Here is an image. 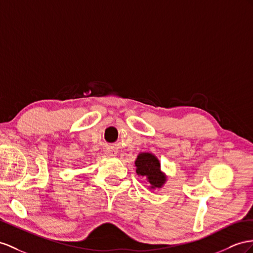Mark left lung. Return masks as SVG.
Here are the masks:
<instances>
[{"instance_id":"8db88e82","label":"left lung","mask_w":253,"mask_h":253,"mask_svg":"<svg viewBox=\"0 0 253 253\" xmlns=\"http://www.w3.org/2000/svg\"><path fill=\"white\" fill-rule=\"evenodd\" d=\"M137 173L142 176H146L152 188H160L166 182V176L160 171L159 160L152 154L142 153L135 160Z\"/></svg>"}]
</instances>
